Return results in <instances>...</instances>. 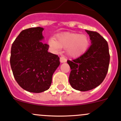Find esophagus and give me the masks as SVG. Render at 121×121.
<instances>
[{
  "mask_svg": "<svg viewBox=\"0 0 121 121\" xmlns=\"http://www.w3.org/2000/svg\"><path fill=\"white\" fill-rule=\"evenodd\" d=\"M60 61L61 63H65V62L67 61V59L66 58H65V57H61L60 58Z\"/></svg>",
  "mask_w": 121,
  "mask_h": 121,
  "instance_id": "1",
  "label": "esophagus"
}]
</instances>
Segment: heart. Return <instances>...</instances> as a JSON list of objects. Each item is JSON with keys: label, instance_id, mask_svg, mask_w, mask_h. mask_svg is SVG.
<instances>
[{"label": "heart", "instance_id": "1", "mask_svg": "<svg viewBox=\"0 0 121 121\" xmlns=\"http://www.w3.org/2000/svg\"><path fill=\"white\" fill-rule=\"evenodd\" d=\"M89 39L85 35L74 33H65L58 35L56 39L48 40L50 46L54 50L60 47L66 48V52L70 57H77L85 53L89 46Z\"/></svg>", "mask_w": 121, "mask_h": 121}]
</instances>
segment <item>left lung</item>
I'll use <instances>...</instances> for the list:
<instances>
[{
    "mask_svg": "<svg viewBox=\"0 0 121 121\" xmlns=\"http://www.w3.org/2000/svg\"><path fill=\"white\" fill-rule=\"evenodd\" d=\"M91 45L85 53L72 61H67L71 71L69 82L74 89L86 91L102 82L109 67L110 56L107 41L98 33L85 30Z\"/></svg>",
    "mask_w": 121,
    "mask_h": 121,
    "instance_id": "left-lung-1",
    "label": "left lung"
}]
</instances>
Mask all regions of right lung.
Instances as JSON below:
<instances>
[{
    "instance_id": "right-lung-1",
    "label": "right lung",
    "mask_w": 121,
    "mask_h": 121,
    "mask_svg": "<svg viewBox=\"0 0 121 121\" xmlns=\"http://www.w3.org/2000/svg\"><path fill=\"white\" fill-rule=\"evenodd\" d=\"M43 30L37 27L23 30L11 48L10 63L14 78L30 92L49 89L54 73L60 64L58 56L48 53L49 46L42 41Z\"/></svg>"
}]
</instances>
